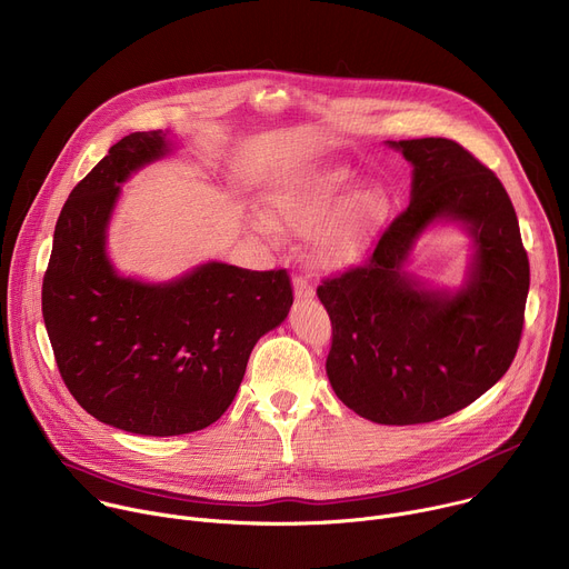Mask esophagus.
<instances>
[{"instance_id":"obj_1","label":"esophagus","mask_w":569,"mask_h":569,"mask_svg":"<svg viewBox=\"0 0 569 569\" xmlns=\"http://www.w3.org/2000/svg\"><path fill=\"white\" fill-rule=\"evenodd\" d=\"M292 286H295V297H299V299H308V297L315 295L312 281L308 277H303V274H297L292 279Z\"/></svg>"}]
</instances>
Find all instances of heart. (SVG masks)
<instances>
[{"label": "heart", "instance_id": "obj_1", "mask_svg": "<svg viewBox=\"0 0 569 569\" xmlns=\"http://www.w3.org/2000/svg\"><path fill=\"white\" fill-rule=\"evenodd\" d=\"M356 180L351 173L308 171L288 178L268 196L274 222L295 236H312L315 261L323 268H342L351 263L385 222L389 200L380 189H365L353 196ZM261 229L272 224L261 220Z\"/></svg>", "mask_w": 569, "mask_h": 569}]
</instances>
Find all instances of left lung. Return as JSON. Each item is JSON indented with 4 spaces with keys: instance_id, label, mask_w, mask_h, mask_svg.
Masks as SVG:
<instances>
[{
    "instance_id": "left-lung-1",
    "label": "left lung",
    "mask_w": 569,
    "mask_h": 569,
    "mask_svg": "<svg viewBox=\"0 0 569 569\" xmlns=\"http://www.w3.org/2000/svg\"><path fill=\"white\" fill-rule=\"evenodd\" d=\"M415 167L410 207L362 266L323 279L317 297L333 327L327 373L356 415L382 426L450 417L511 367L525 323L529 259L498 176L443 137L389 141ZM435 219H459L476 240L467 286L419 289L401 263Z\"/></svg>"
}]
</instances>
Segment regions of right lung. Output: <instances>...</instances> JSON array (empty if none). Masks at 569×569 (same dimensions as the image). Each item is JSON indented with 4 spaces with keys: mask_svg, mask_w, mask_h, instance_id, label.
<instances>
[{
    "mask_svg": "<svg viewBox=\"0 0 569 569\" xmlns=\"http://www.w3.org/2000/svg\"><path fill=\"white\" fill-rule=\"evenodd\" d=\"M169 152L167 132H130L64 202L42 281V317L58 371L88 415L143 437H176L218 421L250 353L292 306L288 270L207 263L150 286L106 257L119 184Z\"/></svg>",
    "mask_w": 569,
    "mask_h": 569,
    "instance_id": "1",
    "label": "right lung"
}]
</instances>
